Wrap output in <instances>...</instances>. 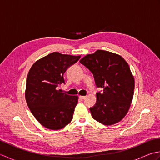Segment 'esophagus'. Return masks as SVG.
<instances>
[{
	"mask_svg": "<svg viewBox=\"0 0 160 160\" xmlns=\"http://www.w3.org/2000/svg\"><path fill=\"white\" fill-rule=\"evenodd\" d=\"M79 98L80 100H84V99H85L86 98V96H79Z\"/></svg>",
	"mask_w": 160,
	"mask_h": 160,
	"instance_id": "34e87169",
	"label": "esophagus"
}]
</instances>
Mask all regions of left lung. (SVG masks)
Instances as JSON below:
<instances>
[{
  "instance_id": "8db88e82",
  "label": "left lung",
  "mask_w": 160,
  "mask_h": 160,
  "mask_svg": "<svg viewBox=\"0 0 160 160\" xmlns=\"http://www.w3.org/2000/svg\"><path fill=\"white\" fill-rule=\"evenodd\" d=\"M93 73L97 87V101L90 111L94 120L112 125L127 115L134 93L135 80L128 64L120 55L98 50L80 60Z\"/></svg>"
}]
</instances>
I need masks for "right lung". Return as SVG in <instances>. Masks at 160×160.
I'll return each instance as SVG.
<instances>
[{"mask_svg":"<svg viewBox=\"0 0 160 160\" xmlns=\"http://www.w3.org/2000/svg\"><path fill=\"white\" fill-rule=\"evenodd\" d=\"M80 58L53 52L36 61L29 71L27 104L33 116L47 128L58 130L72 120L78 97L62 92L58 87L65 84L64 73Z\"/></svg>","mask_w":160,"mask_h":160,"instance_id":"obj_1","label":"right lung"}]
</instances>
